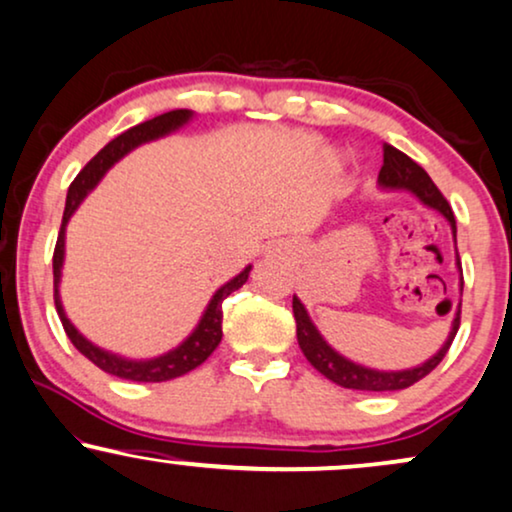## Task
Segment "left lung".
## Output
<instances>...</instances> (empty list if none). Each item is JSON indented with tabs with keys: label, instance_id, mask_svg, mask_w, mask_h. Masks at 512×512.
Here are the masks:
<instances>
[{
	"label": "left lung",
	"instance_id": "left-lung-1",
	"mask_svg": "<svg viewBox=\"0 0 512 512\" xmlns=\"http://www.w3.org/2000/svg\"><path fill=\"white\" fill-rule=\"evenodd\" d=\"M378 186L380 191L411 193L420 205L439 212V215L449 222L451 236H454V243H456L454 212H451L446 198L439 193L435 181L430 179V174L425 172L418 163H413L409 155H404L394 146L385 144L383 167H380V174H378ZM456 269L458 274H461L458 290H461L463 295V271H461V262H458V250H456ZM293 314L297 323V342H300L302 354L307 357L309 364H312L321 375H326L331 383L347 387V390L394 392V390H406V387H411L413 383H418V380H423L425 375L435 371L439 361L446 357V352H449L451 342H454L458 333V323H461V302H458L456 307L454 321H451L449 335H446L444 345L439 347L430 359H425L423 364L411 366V368H399V371H380V368L357 364V361L347 359L345 354H340L338 349L328 345L319 328L314 326L312 316H309L307 307H304L297 295H293Z\"/></svg>",
	"mask_w": 512,
	"mask_h": 512
}]
</instances>
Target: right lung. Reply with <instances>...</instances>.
Returning a JSON list of instances; mask_svg holds the SVG:
<instances>
[{"mask_svg":"<svg viewBox=\"0 0 512 512\" xmlns=\"http://www.w3.org/2000/svg\"><path fill=\"white\" fill-rule=\"evenodd\" d=\"M193 120V111H170L158 115V118L141 122V125L127 129L122 132L120 137H115L111 144H106L99 153L84 165V170L77 174L73 184L68 189V198H66V212H63V224H61V234H58L56 241V250H54V302H56V312L58 319H61L63 328H66V335L73 342L75 349L80 354H84L92 364H96L101 371L118 375L122 380H134V383H165V380L179 378V375L193 371L203 364L205 359L215 352L219 342H222V302L229 297L234 290H238L248 281L252 264H248L241 274H236L234 278L219 286L215 290V295L210 297L208 307H205L203 316H200L196 328L186 335L184 340L179 342L177 347H172L170 352L158 354V357L151 359H129L122 357V354L108 352L99 345H94L92 340H87L84 335L77 331L73 326V321L68 319L66 309H63L61 302V274H63V260H66V226L70 222V217L75 215V210L80 208V203L84 198L92 193L99 181L106 177V172L118 163V160L125 158L127 153H132L134 148H139L141 144H148V141L163 139L167 134H174L177 129L184 125H189Z\"/></svg>","mask_w":512,"mask_h":512,"instance_id":"1","label":"right lung"}]
</instances>
